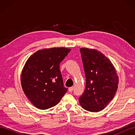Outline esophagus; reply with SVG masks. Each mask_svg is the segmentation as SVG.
Wrapping results in <instances>:
<instances>
[{
  "label": "esophagus",
  "mask_w": 135,
  "mask_h": 135,
  "mask_svg": "<svg viewBox=\"0 0 135 135\" xmlns=\"http://www.w3.org/2000/svg\"><path fill=\"white\" fill-rule=\"evenodd\" d=\"M74 90V87L72 86V87H70L68 88V91H70V92H71V91H73Z\"/></svg>",
  "instance_id": "obj_1"
}]
</instances>
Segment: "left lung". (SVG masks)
Segmentation results:
<instances>
[{"mask_svg":"<svg viewBox=\"0 0 135 135\" xmlns=\"http://www.w3.org/2000/svg\"><path fill=\"white\" fill-rule=\"evenodd\" d=\"M86 76L84 93L79 99L81 107L90 112L103 110L115 95L119 78L113 63L100 51L80 49Z\"/></svg>","mask_w":135,"mask_h":135,"instance_id":"left-lung-1","label":"left lung"}]
</instances>
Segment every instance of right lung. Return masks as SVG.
Here are the masks:
<instances>
[{
	"label": "right lung",
	"mask_w": 135,
	"mask_h": 135,
	"mask_svg": "<svg viewBox=\"0 0 135 135\" xmlns=\"http://www.w3.org/2000/svg\"><path fill=\"white\" fill-rule=\"evenodd\" d=\"M71 50L66 47L44 49L27 60L21 72V86L35 107L46 110L55 106L67 92L60 64Z\"/></svg>",
	"instance_id": "obj_1"
}]
</instances>
